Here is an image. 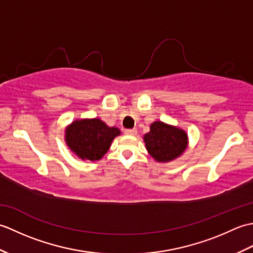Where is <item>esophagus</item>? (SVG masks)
<instances>
[{
	"label": "esophagus",
	"mask_w": 253,
	"mask_h": 253,
	"mask_svg": "<svg viewBox=\"0 0 253 253\" xmlns=\"http://www.w3.org/2000/svg\"><path fill=\"white\" fill-rule=\"evenodd\" d=\"M125 135L135 136L137 135V129H125Z\"/></svg>",
	"instance_id": "1"
}]
</instances>
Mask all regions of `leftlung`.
Wrapping results in <instances>:
<instances>
[{
    "instance_id": "left-lung-1",
    "label": "left lung",
    "mask_w": 253,
    "mask_h": 253,
    "mask_svg": "<svg viewBox=\"0 0 253 253\" xmlns=\"http://www.w3.org/2000/svg\"><path fill=\"white\" fill-rule=\"evenodd\" d=\"M149 154L159 163H169L184 154L188 148V133L181 128L157 121L143 136Z\"/></svg>"
}]
</instances>
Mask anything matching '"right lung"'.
Masks as SVG:
<instances>
[{
    "mask_svg": "<svg viewBox=\"0 0 253 253\" xmlns=\"http://www.w3.org/2000/svg\"><path fill=\"white\" fill-rule=\"evenodd\" d=\"M64 139L69 150L83 161H99L109 151L120 128L110 127L100 118H82L65 128Z\"/></svg>",
    "mask_w": 253,
    "mask_h": 253,
    "instance_id": "add662e5",
    "label": "right lung"
}]
</instances>
